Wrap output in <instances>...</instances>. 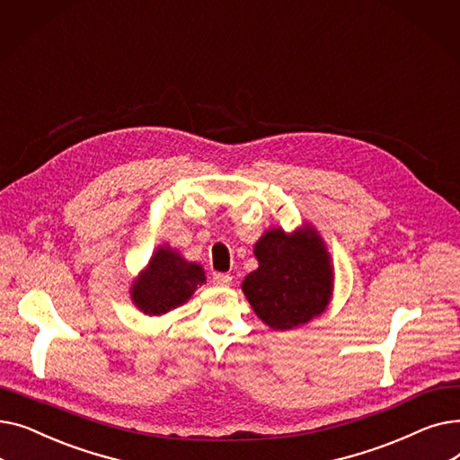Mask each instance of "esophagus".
I'll return each instance as SVG.
<instances>
[{
	"mask_svg": "<svg viewBox=\"0 0 460 460\" xmlns=\"http://www.w3.org/2000/svg\"><path fill=\"white\" fill-rule=\"evenodd\" d=\"M212 281H214L216 287H229L231 281H233V278H231L229 274H214Z\"/></svg>",
	"mask_w": 460,
	"mask_h": 460,
	"instance_id": "obj_1",
	"label": "esophagus"
}]
</instances>
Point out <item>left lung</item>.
<instances>
[{
    "label": "left lung",
    "mask_w": 460,
    "mask_h": 460,
    "mask_svg": "<svg viewBox=\"0 0 460 460\" xmlns=\"http://www.w3.org/2000/svg\"><path fill=\"white\" fill-rule=\"evenodd\" d=\"M259 267L243 281L255 315L272 330H293L321 317L333 293V264L319 231H264L253 246Z\"/></svg>",
    "instance_id": "left-lung-1"
}]
</instances>
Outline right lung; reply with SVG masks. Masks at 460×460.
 <instances>
[{
	"label": "right lung",
	"instance_id": "right-lung-1",
	"mask_svg": "<svg viewBox=\"0 0 460 460\" xmlns=\"http://www.w3.org/2000/svg\"><path fill=\"white\" fill-rule=\"evenodd\" d=\"M207 281L201 264L186 261L172 246H160L132 281V304L149 317L165 315L186 304Z\"/></svg>",
	"mask_w": 460,
	"mask_h": 460
}]
</instances>
